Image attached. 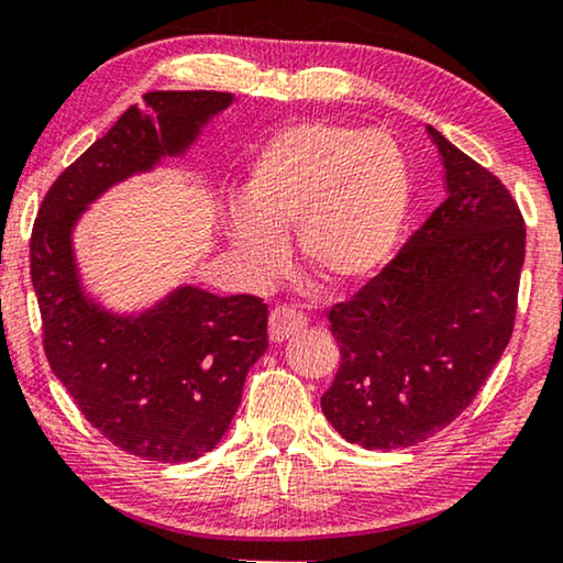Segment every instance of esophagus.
Listing matches in <instances>:
<instances>
[{
	"mask_svg": "<svg viewBox=\"0 0 563 563\" xmlns=\"http://www.w3.org/2000/svg\"><path fill=\"white\" fill-rule=\"evenodd\" d=\"M305 328H307L305 314L291 310V307H276L272 318H268V338H272V343H284L287 338L297 335L299 330Z\"/></svg>",
	"mask_w": 563,
	"mask_h": 563,
	"instance_id": "34e87169",
	"label": "esophagus"
}]
</instances>
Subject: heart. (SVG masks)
Here are the masks:
<instances>
[{"label": "heart", "mask_w": 563, "mask_h": 563, "mask_svg": "<svg viewBox=\"0 0 563 563\" xmlns=\"http://www.w3.org/2000/svg\"><path fill=\"white\" fill-rule=\"evenodd\" d=\"M243 205L225 235L253 272L279 268L282 233L325 289L372 282L395 256L412 210V166L395 137L335 120L289 122L253 151Z\"/></svg>", "instance_id": "heart-1"}]
</instances>
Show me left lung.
Wrapping results in <instances>:
<instances>
[{"label": "left lung", "mask_w": 563, "mask_h": 563, "mask_svg": "<svg viewBox=\"0 0 563 563\" xmlns=\"http://www.w3.org/2000/svg\"><path fill=\"white\" fill-rule=\"evenodd\" d=\"M441 207L356 297L328 312L341 368L320 405L368 451L418 445L472 405L515 325L526 228L497 176L428 128Z\"/></svg>", "instance_id": "8db88e82"}]
</instances>
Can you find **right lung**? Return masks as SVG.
Instances as JSON below:
<instances>
[{
	"instance_id": "right-lung-1",
	"label": "right lung",
	"mask_w": 563,
	"mask_h": 563,
	"mask_svg": "<svg viewBox=\"0 0 563 563\" xmlns=\"http://www.w3.org/2000/svg\"><path fill=\"white\" fill-rule=\"evenodd\" d=\"M235 102L228 91H148L53 181L30 238V276L53 374L99 433L133 456L181 464L228 433L249 368L268 349L258 297L179 284L114 310L84 282L76 225L118 184L187 158Z\"/></svg>"
}]
</instances>
